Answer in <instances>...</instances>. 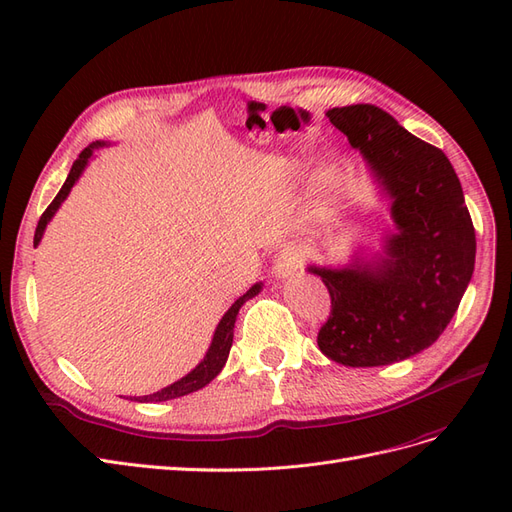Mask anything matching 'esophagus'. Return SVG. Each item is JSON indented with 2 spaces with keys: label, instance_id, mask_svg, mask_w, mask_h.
<instances>
[{
  "label": "esophagus",
  "instance_id": "obj_1",
  "mask_svg": "<svg viewBox=\"0 0 512 512\" xmlns=\"http://www.w3.org/2000/svg\"><path fill=\"white\" fill-rule=\"evenodd\" d=\"M303 262H305V254L299 250V247L288 245V247H284V250L280 252V256L275 258L273 273L277 277H290V275H294L303 267Z\"/></svg>",
  "mask_w": 512,
  "mask_h": 512
}]
</instances>
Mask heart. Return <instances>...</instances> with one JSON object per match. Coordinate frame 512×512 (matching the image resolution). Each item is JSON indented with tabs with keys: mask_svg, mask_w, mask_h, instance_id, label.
<instances>
[{
	"mask_svg": "<svg viewBox=\"0 0 512 512\" xmlns=\"http://www.w3.org/2000/svg\"><path fill=\"white\" fill-rule=\"evenodd\" d=\"M290 179H292V181H297V179H299V170H292ZM324 215H327V207L320 205V209H318V218H324Z\"/></svg>",
	"mask_w": 512,
	"mask_h": 512,
	"instance_id": "obj_1",
	"label": "heart"
}]
</instances>
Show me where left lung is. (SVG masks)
Masks as SVG:
<instances>
[{"label":"left lung","instance_id":"1","mask_svg":"<svg viewBox=\"0 0 512 512\" xmlns=\"http://www.w3.org/2000/svg\"><path fill=\"white\" fill-rule=\"evenodd\" d=\"M393 200L397 232L374 262L309 267L331 294L318 348L348 367H378L429 348L455 316L476 256V235L453 164L374 104L327 113Z\"/></svg>","mask_w":512,"mask_h":512}]
</instances>
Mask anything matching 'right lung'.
Instances as JSON below:
<instances>
[{"mask_svg": "<svg viewBox=\"0 0 512 512\" xmlns=\"http://www.w3.org/2000/svg\"><path fill=\"white\" fill-rule=\"evenodd\" d=\"M102 145H104V143L96 141V143H91L89 147H85V149L79 153V158H76V162H74L72 168H70V175H68L66 183L61 185V190H59V194L53 198V203H51L49 207H46V211L42 213V218H40L38 228H36V235H34V247L40 243V239H42V235H44L46 224L51 222V218L55 215V211L59 209V205L64 203L66 196H68L70 190H72V185L76 183V179L81 177L83 168L87 166V160L91 158V153H94V149H98V147H102ZM260 288H262V284H254L250 290H247V292L243 294V297H239L235 303H232V307L222 316V320H220V324H218V329H215L213 342H211V346H209V350H207V354H205V359L200 361V363L190 371L188 376H183L181 380L173 382L170 386H166V389H162V391H158V393H153V395L134 397V401H143V404H145V401H168V399L183 397V395L194 393V391H198V389H203V386H207L215 376L220 374L222 367L226 365L228 352H230V346H232V335H235V333H232V329H235V320H237V314H239L241 305H243L247 299L256 297V294L260 292Z\"/></svg>", "mask_w": 512, "mask_h": 512, "instance_id": "obj_1", "label": "right lung"}]
</instances>
